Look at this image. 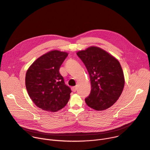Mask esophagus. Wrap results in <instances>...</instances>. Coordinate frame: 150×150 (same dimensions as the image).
I'll return each mask as SVG.
<instances>
[{
  "instance_id": "34e87169",
  "label": "esophagus",
  "mask_w": 150,
  "mask_h": 150,
  "mask_svg": "<svg viewBox=\"0 0 150 150\" xmlns=\"http://www.w3.org/2000/svg\"><path fill=\"white\" fill-rule=\"evenodd\" d=\"M72 90L73 92H76V91L77 90V87H72Z\"/></svg>"
}]
</instances>
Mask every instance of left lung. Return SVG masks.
<instances>
[{
  "instance_id": "1",
  "label": "left lung",
  "mask_w": 150,
  "mask_h": 150,
  "mask_svg": "<svg viewBox=\"0 0 150 150\" xmlns=\"http://www.w3.org/2000/svg\"><path fill=\"white\" fill-rule=\"evenodd\" d=\"M76 54L86 67L91 90L85 99L90 108L98 111L110 108L119 99L125 85V77L119 60L105 50L90 46Z\"/></svg>"
}]
</instances>
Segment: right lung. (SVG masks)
<instances>
[{
	"label": "right lung",
	"instance_id": "1",
	"mask_svg": "<svg viewBox=\"0 0 150 150\" xmlns=\"http://www.w3.org/2000/svg\"><path fill=\"white\" fill-rule=\"evenodd\" d=\"M68 55L65 52L49 51L37 58L26 72L28 94L34 103L43 110L57 112L70 98L71 90L59 71Z\"/></svg>",
	"mask_w": 150,
	"mask_h": 150
}]
</instances>
